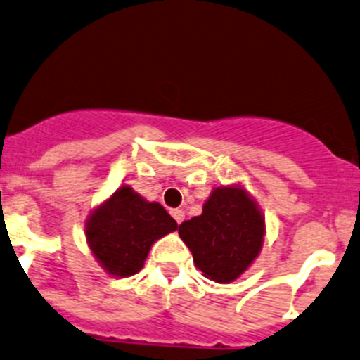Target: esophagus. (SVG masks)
<instances>
[{
    "label": "esophagus",
    "instance_id": "obj_1",
    "mask_svg": "<svg viewBox=\"0 0 360 360\" xmlns=\"http://www.w3.org/2000/svg\"><path fill=\"white\" fill-rule=\"evenodd\" d=\"M170 214H172V218L176 219L177 225H179V223L184 219V211H181V209H172V211H170Z\"/></svg>",
    "mask_w": 360,
    "mask_h": 360
}]
</instances>
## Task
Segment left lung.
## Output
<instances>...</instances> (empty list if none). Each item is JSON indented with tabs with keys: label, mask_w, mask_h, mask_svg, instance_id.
<instances>
[{
	"label": "left lung",
	"mask_w": 360,
	"mask_h": 360,
	"mask_svg": "<svg viewBox=\"0 0 360 360\" xmlns=\"http://www.w3.org/2000/svg\"><path fill=\"white\" fill-rule=\"evenodd\" d=\"M179 237L190 248L202 276L232 283L260 255L265 216L244 184H226L212 188L200 216L181 223Z\"/></svg>",
	"instance_id": "obj_1"
}]
</instances>
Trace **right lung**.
<instances>
[{
	"mask_svg": "<svg viewBox=\"0 0 360 360\" xmlns=\"http://www.w3.org/2000/svg\"><path fill=\"white\" fill-rule=\"evenodd\" d=\"M176 230V219L165 207L146 200L130 184H121L89 212L84 223L93 257L114 278L137 274L153 244Z\"/></svg>",
	"mask_w": 360,
	"mask_h": 360,
	"instance_id": "obj_1",
	"label": "right lung"
}]
</instances>
